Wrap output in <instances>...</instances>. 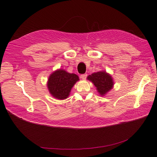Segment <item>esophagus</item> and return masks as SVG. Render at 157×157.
<instances>
[{
  "label": "esophagus",
  "mask_w": 157,
  "mask_h": 157,
  "mask_svg": "<svg viewBox=\"0 0 157 157\" xmlns=\"http://www.w3.org/2000/svg\"><path fill=\"white\" fill-rule=\"evenodd\" d=\"M87 77V74H82L80 75V78L82 79H86V78Z\"/></svg>",
  "instance_id": "obj_1"
}]
</instances>
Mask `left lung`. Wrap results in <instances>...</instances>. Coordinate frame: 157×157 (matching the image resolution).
<instances>
[{
    "label": "left lung",
    "instance_id": "8db88e82",
    "mask_svg": "<svg viewBox=\"0 0 157 157\" xmlns=\"http://www.w3.org/2000/svg\"><path fill=\"white\" fill-rule=\"evenodd\" d=\"M87 79L94 85L97 92L101 97L105 96L107 93H109L114 85L112 75L105 71L92 73L87 77Z\"/></svg>",
    "mask_w": 157,
    "mask_h": 157
}]
</instances>
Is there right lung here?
Wrapping results in <instances>:
<instances>
[{
	"instance_id": "1",
	"label": "right lung",
	"mask_w": 157,
	"mask_h": 157,
	"mask_svg": "<svg viewBox=\"0 0 157 157\" xmlns=\"http://www.w3.org/2000/svg\"><path fill=\"white\" fill-rule=\"evenodd\" d=\"M79 80L78 75L75 73H70L65 70L59 69L54 71L49 76L47 86L52 97L63 100L68 98L71 88Z\"/></svg>"
}]
</instances>
